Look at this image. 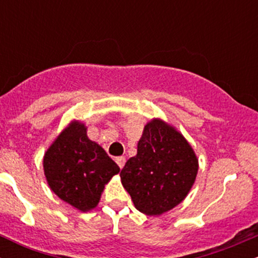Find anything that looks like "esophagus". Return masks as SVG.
I'll return each mask as SVG.
<instances>
[{
    "instance_id": "1",
    "label": "esophagus",
    "mask_w": 258,
    "mask_h": 258,
    "mask_svg": "<svg viewBox=\"0 0 258 258\" xmlns=\"http://www.w3.org/2000/svg\"><path fill=\"white\" fill-rule=\"evenodd\" d=\"M115 161H116V164L119 165L120 168H122L123 165H125V162H126V159L123 158V156H119V158L115 159Z\"/></svg>"
}]
</instances>
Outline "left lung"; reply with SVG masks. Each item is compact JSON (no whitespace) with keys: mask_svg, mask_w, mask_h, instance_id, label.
I'll return each instance as SVG.
<instances>
[{"mask_svg":"<svg viewBox=\"0 0 258 258\" xmlns=\"http://www.w3.org/2000/svg\"><path fill=\"white\" fill-rule=\"evenodd\" d=\"M198 170L199 160L184 136L156 117L144 126L137 155L127 160L120 177L138 211L160 216L185 199Z\"/></svg>","mask_w":258,"mask_h":258,"instance_id":"obj_1","label":"left lung"}]
</instances>
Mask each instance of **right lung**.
I'll return each instance as SVG.
<instances>
[{
    "label": "right lung",
    "instance_id": "obj_1",
    "mask_svg": "<svg viewBox=\"0 0 258 258\" xmlns=\"http://www.w3.org/2000/svg\"><path fill=\"white\" fill-rule=\"evenodd\" d=\"M43 172L59 199L88 212L98 205L105 184L120 172V167L88 138L85 123L74 120L44 153Z\"/></svg>",
    "mask_w": 258,
    "mask_h": 258
}]
</instances>
